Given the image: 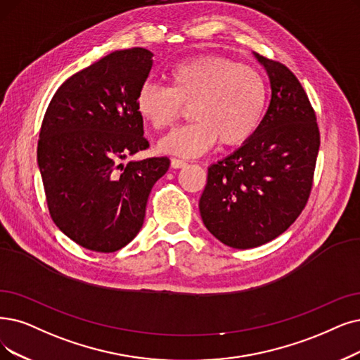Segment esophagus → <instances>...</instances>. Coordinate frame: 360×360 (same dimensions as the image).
<instances>
[{"label":"esophagus","mask_w":360,"mask_h":360,"mask_svg":"<svg viewBox=\"0 0 360 360\" xmlns=\"http://www.w3.org/2000/svg\"><path fill=\"white\" fill-rule=\"evenodd\" d=\"M188 165V162H186L184 160H179V158H172L171 160V167L172 168H183Z\"/></svg>","instance_id":"1"}]
</instances>
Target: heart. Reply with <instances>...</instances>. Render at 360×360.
<instances>
[{
  "instance_id": "heart-1",
  "label": "heart",
  "mask_w": 360,
  "mask_h": 360,
  "mask_svg": "<svg viewBox=\"0 0 360 360\" xmlns=\"http://www.w3.org/2000/svg\"><path fill=\"white\" fill-rule=\"evenodd\" d=\"M169 87L145 82L136 96L140 117L155 130L174 124L191 106L192 122L158 143L165 153L198 156L220 140L224 146L247 141L260 127L267 82L257 68L221 56H202L176 65Z\"/></svg>"
}]
</instances>
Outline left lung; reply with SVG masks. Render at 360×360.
I'll list each match as a JSON object with an SVG mask.
<instances>
[{"instance_id": "left-lung-1", "label": "left lung", "mask_w": 360, "mask_h": 360, "mask_svg": "<svg viewBox=\"0 0 360 360\" xmlns=\"http://www.w3.org/2000/svg\"><path fill=\"white\" fill-rule=\"evenodd\" d=\"M255 57L269 74V108L257 131L208 168L199 199L205 227L236 250L260 247L297 220L311 192L321 146L303 85L283 63Z\"/></svg>"}]
</instances>
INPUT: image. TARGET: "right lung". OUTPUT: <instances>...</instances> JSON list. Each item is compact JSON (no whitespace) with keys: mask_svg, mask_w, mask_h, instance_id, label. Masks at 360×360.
Wrapping results in <instances>:
<instances>
[{"mask_svg":"<svg viewBox=\"0 0 360 360\" xmlns=\"http://www.w3.org/2000/svg\"><path fill=\"white\" fill-rule=\"evenodd\" d=\"M146 49L113 51L68 78L46 110L38 167L54 224L78 245L115 252L145 221L167 156L121 161L149 148L136 96L152 69Z\"/></svg>","mask_w":360,"mask_h":360,"instance_id":"add662e5","label":"right lung"}]
</instances>
